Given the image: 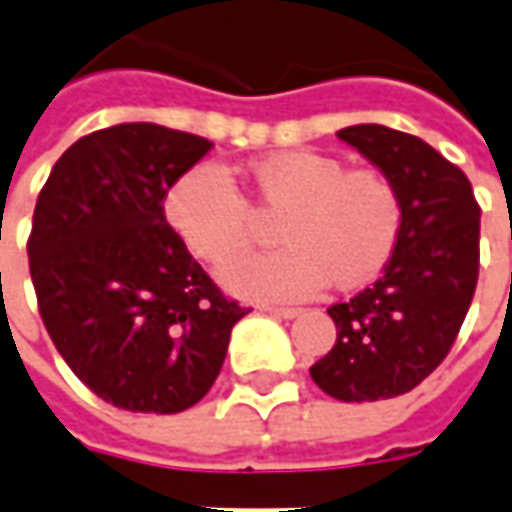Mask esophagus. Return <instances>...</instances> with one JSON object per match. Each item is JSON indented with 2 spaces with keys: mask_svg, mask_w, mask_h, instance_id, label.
Wrapping results in <instances>:
<instances>
[{
  "mask_svg": "<svg viewBox=\"0 0 512 512\" xmlns=\"http://www.w3.org/2000/svg\"><path fill=\"white\" fill-rule=\"evenodd\" d=\"M260 310L274 315V318H296L299 315V310H293V307H260Z\"/></svg>",
  "mask_w": 512,
  "mask_h": 512,
  "instance_id": "obj_1",
  "label": "esophagus"
}]
</instances>
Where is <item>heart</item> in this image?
<instances>
[{
	"label": "heart",
	"instance_id": "obj_1",
	"mask_svg": "<svg viewBox=\"0 0 512 512\" xmlns=\"http://www.w3.org/2000/svg\"><path fill=\"white\" fill-rule=\"evenodd\" d=\"M252 178L260 208L285 213L277 227L285 246L224 266L230 290L263 301L307 299L329 279L337 288L365 285L389 263L403 230V197L386 172L348 169L318 150H285L260 158ZM164 208L183 244L208 263L230 260L255 238V208L216 164L183 172Z\"/></svg>",
	"mask_w": 512,
	"mask_h": 512
}]
</instances>
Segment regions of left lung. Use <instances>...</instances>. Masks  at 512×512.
Segmentation results:
<instances>
[{
    "label": "left lung",
    "mask_w": 512,
    "mask_h": 512,
    "mask_svg": "<svg viewBox=\"0 0 512 512\" xmlns=\"http://www.w3.org/2000/svg\"><path fill=\"white\" fill-rule=\"evenodd\" d=\"M337 136L403 197V230L384 274L329 307L337 340L310 367L326 395L370 403L411 392L450 354L477 288L480 205L469 178L419 136L376 123Z\"/></svg>",
    "instance_id": "8db88e82"
}]
</instances>
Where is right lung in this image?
<instances>
[{"instance_id": "right-lung-1", "label": "right lung", "mask_w": 512, "mask_h": 512, "mask_svg": "<svg viewBox=\"0 0 512 512\" xmlns=\"http://www.w3.org/2000/svg\"><path fill=\"white\" fill-rule=\"evenodd\" d=\"M213 142L120 123L73 142L40 189L29 274L51 343L126 411L178 414L208 395L246 307L227 299L164 216Z\"/></svg>"}]
</instances>
